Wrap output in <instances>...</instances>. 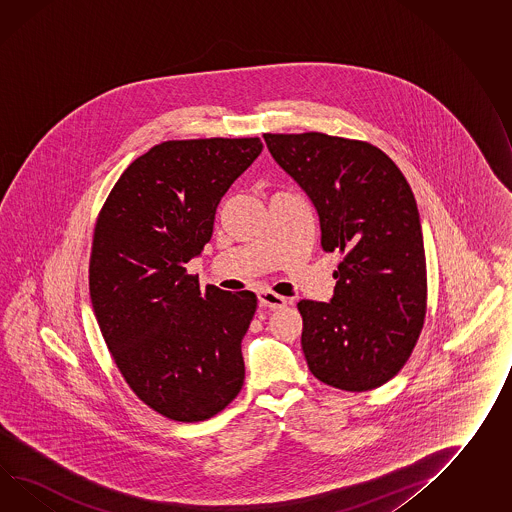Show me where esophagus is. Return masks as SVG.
Returning <instances> with one entry per match:
<instances>
[{"label":"esophagus","instance_id":"34e87169","mask_svg":"<svg viewBox=\"0 0 512 512\" xmlns=\"http://www.w3.org/2000/svg\"><path fill=\"white\" fill-rule=\"evenodd\" d=\"M259 303H261L262 307H268L272 311H277V309H283L287 305V298L275 294L272 290H262V292H259Z\"/></svg>","mask_w":512,"mask_h":512}]
</instances>
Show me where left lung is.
I'll list each match as a JSON object with an SVG mask.
<instances>
[{
    "mask_svg": "<svg viewBox=\"0 0 512 512\" xmlns=\"http://www.w3.org/2000/svg\"><path fill=\"white\" fill-rule=\"evenodd\" d=\"M264 142L311 198L322 248L342 261L329 303L301 300V348L316 379L364 392L411 357L427 307L424 237L411 187L387 153L324 133Z\"/></svg>",
    "mask_w": 512,
    "mask_h": 512,
    "instance_id": "1",
    "label": "left lung"
}]
</instances>
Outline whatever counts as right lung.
Wrapping results in <instances>:
<instances>
[{
    "label": "right lung",
    "mask_w": 512,
    "mask_h": 512,
    "mask_svg": "<svg viewBox=\"0 0 512 512\" xmlns=\"http://www.w3.org/2000/svg\"><path fill=\"white\" fill-rule=\"evenodd\" d=\"M261 151L257 137L166 140L125 168L96 220L88 287L101 335L138 399L175 422L212 418L244 385L257 296L201 288L185 264Z\"/></svg>",
    "instance_id": "1"
}]
</instances>
